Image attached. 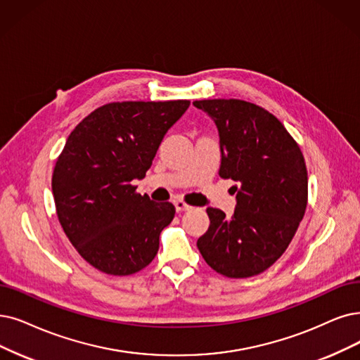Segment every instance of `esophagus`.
<instances>
[{
  "mask_svg": "<svg viewBox=\"0 0 360 360\" xmlns=\"http://www.w3.org/2000/svg\"><path fill=\"white\" fill-rule=\"evenodd\" d=\"M174 207H176V211L177 212H183V211H189V210H192V207L191 205H188L186 202H183V200H174Z\"/></svg>",
  "mask_w": 360,
  "mask_h": 360,
  "instance_id": "esophagus-1",
  "label": "esophagus"
}]
</instances>
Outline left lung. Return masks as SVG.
<instances>
[{"instance_id": "obj_1", "label": "left lung", "mask_w": 360, "mask_h": 360, "mask_svg": "<svg viewBox=\"0 0 360 360\" xmlns=\"http://www.w3.org/2000/svg\"><path fill=\"white\" fill-rule=\"evenodd\" d=\"M217 127L219 176L236 193L230 219L207 208L210 227L196 242L207 264L227 278L260 275L288 248L307 207L303 153L282 122L238 98L196 100Z\"/></svg>"}]
</instances>
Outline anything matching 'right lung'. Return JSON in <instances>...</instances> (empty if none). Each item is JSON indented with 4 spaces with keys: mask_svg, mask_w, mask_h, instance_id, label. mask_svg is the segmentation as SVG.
Returning <instances> with one entry per match:
<instances>
[{
    "mask_svg": "<svg viewBox=\"0 0 360 360\" xmlns=\"http://www.w3.org/2000/svg\"><path fill=\"white\" fill-rule=\"evenodd\" d=\"M189 100L108 103L84 118L56 162L51 189L72 245L100 271L127 276L145 269L172 219L171 202L136 193L164 136Z\"/></svg>",
    "mask_w": 360,
    "mask_h": 360,
    "instance_id": "1",
    "label": "right lung"
}]
</instances>
